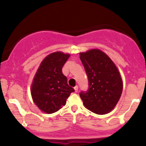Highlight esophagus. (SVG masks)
<instances>
[{"label":"esophagus","mask_w":146,"mask_h":146,"mask_svg":"<svg viewBox=\"0 0 146 146\" xmlns=\"http://www.w3.org/2000/svg\"><path fill=\"white\" fill-rule=\"evenodd\" d=\"M74 89H75V93H77V92L78 91V86H75V87H74Z\"/></svg>","instance_id":"obj_1"}]
</instances>
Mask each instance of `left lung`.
Masks as SVG:
<instances>
[{"mask_svg": "<svg viewBox=\"0 0 146 146\" xmlns=\"http://www.w3.org/2000/svg\"><path fill=\"white\" fill-rule=\"evenodd\" d=\"M80 55L88 81V90L80 93L84 105L98 115L109 113L122 93L119 72L109 57L100 50H89Z\"/></svg>", "mask_w": 146, "mask_h": 146, "instance_id": "8db88e82", "label": "left lung"}]
</instances>
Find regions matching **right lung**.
I'll return each instance as SVG.
<instances>
[{
  "mask_svg": "<svg viewBox=\"0 0 146 146\" xmlns=\"http://www.w3.org/2000/svg\"><path fill=\"white\" fill-rule=\"evenodd\" d=\"M62 52L52 53L44 58L38 68L31 86L34 103L42 111L53 113L66 104L75 90L68 86L62 68L69 58Z\"/></svg>",
  "mask_w": 146,
  "mask_h": 146,
  "instance_id": "right-lung-1",
  "label": "right lung"
}]
</instances>
